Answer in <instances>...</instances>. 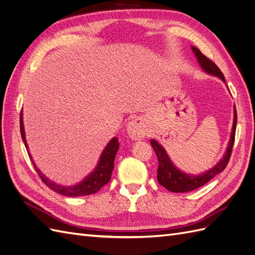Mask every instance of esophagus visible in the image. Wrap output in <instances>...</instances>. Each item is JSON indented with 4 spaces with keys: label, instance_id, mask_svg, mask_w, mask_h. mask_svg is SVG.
I'll return each instance as SVG.
<instances>
[{
    "label": "esophagus",
    "instance_id": "obj_1",
    "mask_svg": "<svg viewBox=\"0 0 255 255\" xmlns=\"http://www.w3.org/2000/svg\"><path fill=\"white\" fill-rule=\"evenodd\" d=\"M127 133L133 140H141L148 135V128H146L143 119L135 118L128 123Z\"/></svg>",
    "mask_w": 255,
    "mask_h": 255
}]
</instances>
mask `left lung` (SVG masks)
<instances>
[{"label": "left lung", "instance_id": "obj_1", "mask_svg": "<svg viewBox=\"0 0 255 255\" xmlns=\"http://www.w3.org/2000/svg\"><path fill=\"white\" fill-rule=\"evenodd\" d=\"M191 50L194 52L198 64L203 72H205L206 74L216 76V78L220 79L223 83L226 84L225 76H223L222 72L219 70V68L216 66L212 60H210L205 55H203V54L200 52V50L194 47V45H191ZM233 111H234L233 126H232V130H231V136H230L227 150L225 154H223L222 158H220V160L217 164L202 173L190 174L180 170V169L172 163L171 158L169 157L168 153L166 152L164 146L155 139L150 140L152 148L154 149V151H155L158 158L157 181L161 186L172 192L191 191L203 186V185L206 184L208 181H211L215 175H217L225 170V168L227 167L230 160L231 152H232L234 138H235V130H236V123H237V114H236L235 105H234Z\"/></svg>", "mask_w": 255, "mask_h": 255}]
</instances>
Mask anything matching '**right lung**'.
Wrapping results in <instances>:
<instances>
[{"label":"right lung","instance_id":"obj_1","mask_svg":"<svg viewBox=\"0 0 255 255\" xmlns=\"http://www.w3.org/2000/svg\"><path fill=\"white\" fill-rule=\"evenodd\" d=\"M20 130L22 140L24 142L26 149L28 151V145L26 142L25 138V130H24V125H23V113L21 112L20 115ZM119 149V141L117 137H114L110 140V142L106 144L104 150L102 151L101 155H100L99 161L94 169V171H91L87 176H85L84 179L75 185H71V186H66V185H60L58 183H55L54 181L48 179L40 170L39 168L36 167V164L34 163V159L29 154V158L32 160V163L36 169L38 175L40 176L42 182L47 185L49 188H51L53 191L58 192V194L67 196V197H81V196H89L92 194H96L97 191L101 189L104 185L110 182L112 177V172L114 169V160L115 156L117 154V151Z\"/></svg>","mask_w":255,"mask_h":255}]
</instances>
